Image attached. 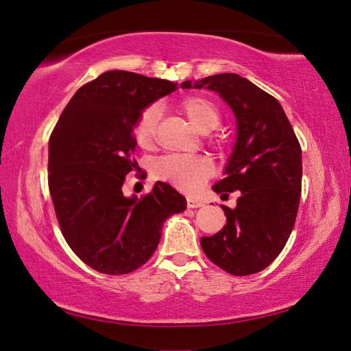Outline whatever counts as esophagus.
<instances>
[{"instance_id":"esophagus-1","label":"esophagus","mask_w":351,"mask_h":351,"mask_svg":"<svg viewBox=\"0 0 351 351\" xmlns=\"http://www.w3.org/2000/svg\"><path fill=\"white\" fill-rule=\"evenodd\" d=\"M187 206L189 208H200V206H204V202L199 199H195V197H187Z\"/></svg>"}]
</instances>
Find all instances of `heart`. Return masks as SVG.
Listing matches in <instances>:
<instances>
[{
	"label": "heart",
	"instance_id": "heart-1",
	"mask_svg": "<svg viewBox=\"0 0 351 351\" xmlns=\"http://www.w3.org/2000/svg\"><path fill=\"white\" fill-rule=\"evenodd\" d=\"M180 110L190 123L202 134L214 131L221 121L217 106L205 96H189L180 104ZM158 116V108L147 107L134 122V141L145 151H151L155 147ZM211 170V164L202 156L169 155L155 164L154 176L156 180L170 182L182 191H195L210 178Z\"/></svg>",
	"mask_w": 351,
	"mask_h": 351
}]
</instances>
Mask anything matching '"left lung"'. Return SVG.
<instances>
[{
    "instance_id": "1",
    "label": "left lung",
    "mask_w": 351,
    "mask_h": 351,
    "mask_svg": "<svg viewBox=\"0 0 351 351\" xmlns=\"http://www.w3.org/2000/svg\"><path fill=\"white\" fill-rule=\"evenodd\" d=\"M182 88L217 92L237 119V141L215 193L241 191L226 225L200 238L208 259L234 276L264 270L285 247L302 195V147L282 106L249 80L219 73Z\"/></svg>"
}]
</instances>
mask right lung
<instances>
[{
  "instance_id": "1",
  "label": "right lung",
  "mask_w": 351,
  "mask_h": 351,
  "mask_svg": "<svg viewBox=\"0 0 351 351\" xmlns=\"http://www.w3.org/2000/svg\"><path fill=\"white\" fill-rule=\"evenodd\" d=\"M178 83L126 71L104 72L80 87L48 145V185L66 243L93 270L119 276L147 263L162 223L187 206L173 187L155 182L126 197L125 176L137 169L132 126L141 110Z\"/></svg>"
}]
</instances>
